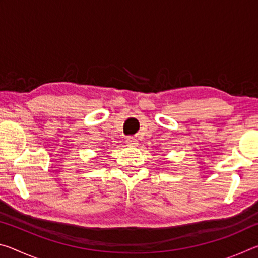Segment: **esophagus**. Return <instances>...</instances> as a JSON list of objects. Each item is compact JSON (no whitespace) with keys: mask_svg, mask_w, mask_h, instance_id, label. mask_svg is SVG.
Wrapping results in <instances>:
<instances>
[{"mask_svg":"<svg viewBox=\"0 0 258 258\" xmlns=\"http://www.w3.org/2000/svg\"><path fill=\"white\" fill-rule=\"evenodd\" d=\"M126 142H127L130 146H135V142H137V139L133 138V137H128L127 140H126Z\"/></svg>","mask_w":258,"mask_h":258,"instance_id":"esophagus-1","label":"esophagus"}]
</instances>
